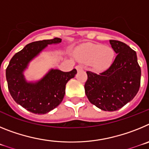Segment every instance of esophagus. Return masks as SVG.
Segmentation results:
<instances>
[{
    "mask_svg": "<svg viewBox=\"0 0 149 149\" xmlns=\"http://www.w3.org/2000/svg\"><path fill=\"white\" fill-rule=\"evenodd\" d=\"M75 68H76V69H77V71L83 70V66H82V65H77V66H76Z\"/></svg>",
    "mask_w": 149,
    "mask_h": 149,
    "instance_id": "34e87169",
    "label": "esophagus"
}]
</instances>
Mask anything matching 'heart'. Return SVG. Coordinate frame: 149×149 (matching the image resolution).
Wrapping results in <instances>:
<instances>
[{"label": "heart", "mask_w": 149, "mask_h": 149, "mask_svg": "<svg viewBox=\"0 0 149 149\" xmlns=\"http://www.w3.org/2000/svg\"><path fill=\"white\" fill-rule=\"evenodd\" d=\"M115 52L109 46L102 45L86 43L79 46L76 49V56L80 61L91 63L97 71L104 70L113 61Z\"/></svg>", "instance_id": "heart-1"}]
</instances>
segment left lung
Masks as SVG:
<instances>
[{
  "instance_id": "left-lung-1",
  "label": "left lung",
  "mask_w": 149,
  "mask_h": 149,
  "mask_svg": "<svg viewBox=\"0 0 149 149\" xmlns=\"http://www.w3.org/2000/svg\"><path fill=\"white\" fill-rule=\"evenodd\" d=\"M117 54L113 63L100 74L87 71L85 93L90 103L104 111H115L135 97L140 86L141 68L136 51L125 43L110 40Z\"/></svg>"
}]
</instances>
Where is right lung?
<instances>
[{
  "mask_svg": "<svg viewBox=\"0 0 149 149\" xmlns=\"http://www.w3.org/2000/svg\"><path fill=\"white\" fill-rule=\"evenodd\" d=\"M60 38L36 41L27 45L15 54L6 69L8 89L14 101L28 111L36 114H45L54 109L63 101L65 84L77 74L74 68L64 72L51 69L37 83H27L23 72L29 62L37 56L46 46L61 42Z\"/></svg>",
  "mask_w": 149,
  "mask_h": 149,
  "instance_id": "obj_1",
  "label": "right lung"
}]
</instances>
